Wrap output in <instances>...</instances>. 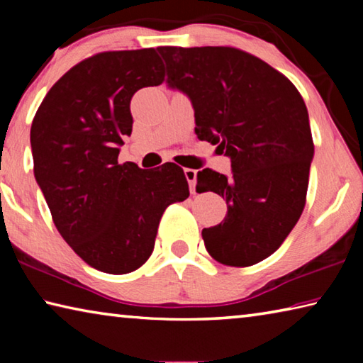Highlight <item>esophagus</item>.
<instances>
[{"mask_svg": "<svg viewBox=\"0 0 363 363\" xmlns=\"http://www.w3.org/2000/svg\"><path fill=\"white\" fill-rule=\"evenodd\" d=\"M184 174H186V179L189 182V187H190V192L195 194V184H196V171L192 168H187L184 169Z\"/></svg>", "mask_w": 363, "mask_h": 363, "instance_id": "esophagus-1", "label": "esophagus"}]
</instances>
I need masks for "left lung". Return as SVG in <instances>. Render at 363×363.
Here are the masks:
<instances>
[{"label": "left lung", "mask_w": 363, "mask_h": 363, "mask_svg": "<svg viewBox=\"0 0 363 363\" xmlns=\"http://www.w3.org/2000/svg\"><path fill=\"white\" fill-rule=\"evenodd\" d=\"M168 83L186 93L195 133L230 157L232 174L205 168L196 192L225 199L224 220L201 230L218 262L248 267L279 250L306 205L314 157L306 104L284 73L230 46H160Z\"/></svg>", "instance_id": "left-lung-1"}]
</instances>
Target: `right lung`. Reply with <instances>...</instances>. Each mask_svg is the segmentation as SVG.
Returning a JSON list of instances; mask_svg holds the SVG:
<instances>
[{
	"label": "right lung",
	"instance_id": "1",
	"mask_svg": "<svg viewBox=\"0 0 363 363\" xmlns=\"http://www.w3.org/2000/svg\"><path fill=\"white\" fill-rule=\"evenodd\" d=\"M164 82L157 49L104 51L48 91L30 130L33 173L57 230L101 272L128 274L149 259L160 219L189 196L184 169L118 162L133 131L131 97Z\"/></svg>",
	"mask_w": 363,
	"mask_h": 363
}]
</instances>
